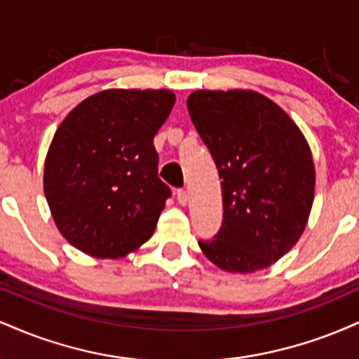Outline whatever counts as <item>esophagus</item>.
Here are the masks:
<instances>
[{"instance_id":"1","label":"esophagus","mask_w":359,"mask_h":359,"mask_svg":"<svg viewBox=\"0 0 359 359\" xmlns=\"http://www.w3.org/2000/svg\"><path fill=\"white\" fill-rule=\"evenodd\" d=\"M175 196H177V203H179L180 205H187V203H189L187 191H184V189H179V191L175 192Z\"/></svg>"}]
</instances>
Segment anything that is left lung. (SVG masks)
<instances>
[{
	"label": "left lung",
	"mask_w": 359,
	"mask_h": 359,
	"mask_svg": "<svg viewBox=\"0 0 359 359\" xmlns=\"http://www.w3.org/2000/svg\"><path fill=\"white\" fill-rule=\"evenodd\" d=\"M191 119L211 151L222 194V226L199 241L229 273L265 270L306 229L316 167L306 137L277 102L251 89L194 90Z\"/></svg>",
	"instance_id": "8db88e82"
}]
</instances>
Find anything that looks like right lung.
<instances>
[{"mask_svg": "<svg viewBox=\"0 0 359 359\" xmlns=\"http://www.w3.org/2000/svg\"><path fill=\"white\" fill-rule=\"evenodd\" d=\"M175 104L170 89H106L57 128L43 192L62 236L100 259L137 251L154 234L170 189L154 138Z\"/></svg>", "mask_w": 359, "mask_h": 359, "instance_id": "right-lung-1", "label": "right lung"}]
</instances>
